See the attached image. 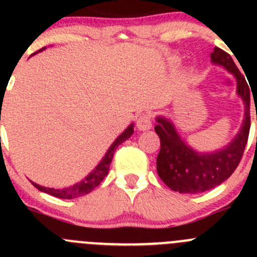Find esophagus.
Returning a JSON list of instances; mask_svg holds the SVG:
<instances>
[{
    "instance_id": "obj_1",
    "label": "esophagus",
    "mask_w": 257,
    "mask_h": 257,
    "mask_svg": "<svg viewBox=\"0 0 257 257\" xmlns=\"http://www.w3.org/2000/svg\"><path fill=\"white\" fill-rule=\"evenodd\" d=\"M137 126H138L139 131H149L152 128V116H150V114H142L138 118V120H137Z\"/></svg>"
}]
</instances>
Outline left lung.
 <instances>
[{
  "label": "left lung",
  "mask_w": 257,
  "mask_h": 257,
  "mask_svg": "<svg viewBox=\"0 0 257 257\" xmlns=\"http://www.w3.org/2000/svg\"><path fill=\"white\" fill-rule=\"evenodd\" d=\"M210 58L234 74L236 92L245 104V119L239 133L222 149L199 153L189 147L178 134L174 124L164 116H158L155 132L160 138L157 170L160 179L172 190L184 194H198L220 185L235 172L242 158L250 132V88L231 56L215 47ZM257 119V115H256Z\"/></svg>",
  "instance_id": "1"
}]
</instances>
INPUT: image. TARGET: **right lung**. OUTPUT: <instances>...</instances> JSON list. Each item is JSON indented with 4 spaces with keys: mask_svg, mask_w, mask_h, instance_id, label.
Returning a JSON list of instances; mask_svg holds the SVG:
<instances>
[{
    "mask_svg": "<svg viewBox=\"0 0 257 257\" xmlns=\"http://www.w3.org/2000/svg\"><path fill=\"white\" fill-rule=\"evenodd\" d=\"M43 49H46V47L41 48L40 51H37L36 53L43 51ZM133 133H134V124H131V125H129L128 128H126L125 131H124L123 133L115 139V141H114V143L110 145L109 149L107 150L105 155L103 157V159L100 160L99 164L95 167V169L92 170V172L83 179V180H80L79 183L74 184V185L68 186V188H63V189H52V188H46V186H42V185H38V184L33 183V181H31V183H32L33 186H36L40 191H43V193L49 194V195L56 196V198H59V199H76V198H79V196L85 195V194L90 193L94 188H97V186L102 183L103 179L107 177L108 172H109V167H110V163H112L114 152H115V149L118 148V145H120L123 142H125L126 139L131 138V136Z\"/></svg>",
    "mask_w": 257,
    "mask_h": 257,
    "instance_id": "right-lung-1",
    "label": "right lung"
}]
</instances>
